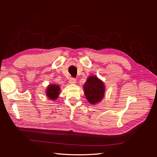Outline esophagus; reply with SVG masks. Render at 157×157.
Listing matches in <instances>:
<instances>
[{"instance_id":"34e87169","label":"esophagus","mask_w":157,"mask_h":157,"mask_svg":"<svg viewBox=\"0 0 157 157\" xmlns=\"http://www.w3.org/2000/svg\"><path fill=\"white\" fill-rule=\"evenodd\" d=\"M76 82H77V80H76L75 78L71 77V78L69 79V83H71V84H75Z\"/></svg>"}]
</instances>
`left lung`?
I'll list each match as a JSON object with an SVG mask.
<instances>
[{"label": "left lung", "instance_id": "8db88e82", "mask_svg": "<svg viewBox=\"0 0 157 157\" xmlns=\"http://www.w3.org/2000/svg\"><path fill=\"white\" fill-rule=\"evenodd\" d=\"M84 90L86 99L92 104H96L102 100L105 93V86L103 82L95 76L88 78L84 85Z\"/></svg>", "mask_w": 157, "mask_h": 157}]
</instances>
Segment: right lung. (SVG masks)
I'll return each mask as SVG.
<instances>
[{"label": "right lung", "instance_id": "right-lung-1", "mask_svg": "<svg viewBox=\"0 0 157 157\" xmlns=\"http://www.w3.org/2000/svg\"><path fill=\"white\" fill-rule=\"evenodd\" d=\"M59 90L60 88L58 85L56 86L55 84H51L46 90V96L50 99L55 100L59 96Z\"/></svg>", "mask_w": 157, "mask_h": 157}]
</instances>
